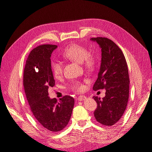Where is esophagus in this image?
I'll list each match as a JSON object with an SVG mask.
<instances>
[{
  "mask_svg": "<svg viewBox=\"0 0 152 152\" xmlns=\"http://www.w3.org/2000/svg\"><path fill=\"white\" fill-rule=\"evenodd\" d=\"M86 96L84 95H80L78 96V100L79 101H82V100H84L86 99Z\"/></svg>",
  "mask_w": 152,
  "mask_h": 152,
  "instance_id": "esophagus-1",
  "label": "esophagus"
}]
</instances>
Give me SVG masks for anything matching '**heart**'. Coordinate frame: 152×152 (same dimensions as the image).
Masks as SVG:
<instances>
[{
	"mask_svg": "<svg viewBox=\"0 0 152 152\" xmlns=\"http://www.w3.org/2000/svg\"><path fill=\"white\" fill-rule=\"evenodd\" d=\"M63 56L74 62L81 63L86 69L91 70L94 68L96 59L94 54L89 53L88 49L77 44H72L67 46L62 53ZM51 70L56 78L60 77L63 74V66L60 61L54 60L50 63ZM69 89L75 91H84L85 86L80 81H74L69 86Z\"/></svg>",
	"mask_w": 152,
	"mask_h": 152,
	"instance_id": "obj_1",
	"label": "heart"
}]
</instances>
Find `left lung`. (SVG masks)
I'll return each instance as SVG.
<instances>
[{
    "instance_id": "obj_1",
    "label": "left lung",
    "mask_w": 152,
    "mask_h": 152,
    "mask_svg": "<svg viewBox=\"0 0 152 152\" xmlns=\"http://www.w3.org/2000/svg\"><path fill=\"white\" fill-rule=\"evenodd\" d=\"M102 48V63L93 90L106 89L105 96L97 103L94 112L98 122L106 126L115 124L126 109L129 95V77L127 62L122 50L112 40L106 37L91 38Z\"/></svg>"
}]
</instances>
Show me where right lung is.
Returning a JSON list of instances; mask_svg holds the SVG:
<instances>
[{"label":"right lung","mask_w":152,"mask_h":152,"mask_svg":"<svg viewBox=\"0 0 152 152\" xmlns=\"http://www.w3.org/2000/svg\"><path fill=\"white\" fill-rule=\"evenodd\" d=\"M57 45L43 44L31 50L23 72V87L30 108L38 122L49 132L63 130L71 118L74 99L66 95L57 101L48 96L55 85L50 56Z\"/></svg>","instance_id":"1"}]
</instances>
